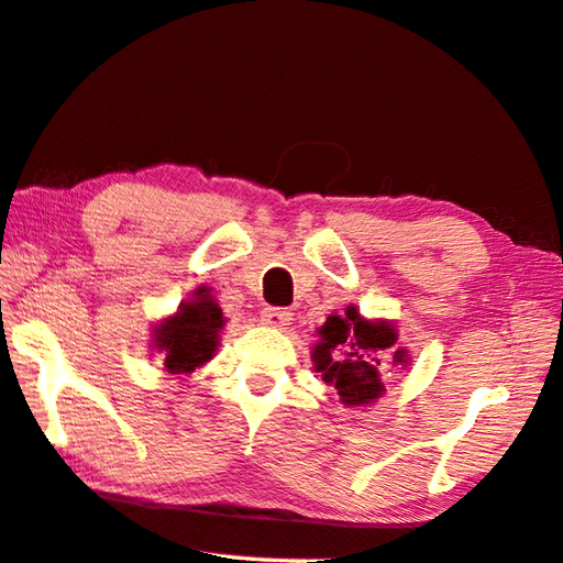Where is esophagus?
Wrapping results in <instances>:
<instances>
[{
  "label": "esophagus",
  "mask_w": 563,
  "mask_h": 563,
  "mask_svg": "<svg viewBox=\"0 0 563 563\" xmlns=\"http://www.w3.org/2000/svg\"><path fill=\"white\" fill-rule=\"evenodd\" d=\"M261 320H263V324L275 327V330H285V327H288L292 320V312L285 308H265L261 312Z\"/></svg>",
  "instance_id": "1"
}]
</instances>
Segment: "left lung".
<instances>
[{"mask_svg": "<svg viewBox=\"0 0 563 563\" xmlns=\"http://www.w3.org/2000/svg\"><path fill=\"white\" fill-rule=\"evenodd\" d=\"M396 340L398 332L391 320H369L350 305L344 314H330L322 327H317L310 354L314 372L340 394L344 406L374 404L384 394L382 356L388 354V364L401 369L411 364V354Z\"/></svg>", "mask_w": 563, "mask_h": 563, "instance_id": "obj_1", "label": "left lung"}]
</instances>
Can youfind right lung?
Segmentation results:
<instances>
[{"label":"right lung","instance_id":"1","mask_svg":"<svg viewBox=\"0 0 563 563\" xmlns=\"http://www.w3.org/2000/svg\"><path fill=\"white\" fill-rule=\"evenodd\" d=\"M227 317L211 288L199 285L189 300L179 302V308L152 327V350H157L165 360L169 374H191L213 360L221 330Z\"/></svg>","mask_w":563,"mask_h":563}]
</instances>
